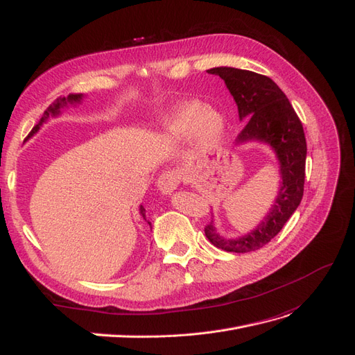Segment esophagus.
Masks as SVG:
<instances>
[{"instance_id": "1", "label": "esophagus", "mask_w": 355, "mask_h": 355, "mask_svg": "<svg viewBox=\"0 0 355 355\" xmlns=\"http://www.w3.org/2000/svg\"><path fill=\"white\" fill-rule=\"evenodd\" d=\"M180 180H181V177H180L177 171L169 169V171H165V173L159 175L156 184H157V189L161 190L164 194H169L178 187Z\"/></svg>"}]
</instances>
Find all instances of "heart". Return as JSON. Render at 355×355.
<instances>
[{"label": "heart", "instance_id": "b5f03b06", "mask_svg": "<svg viewBox=\"0 0 355 355\" xmlns=\"http://www.w3.org/2000/svg\"><path fill=\"white\" fill-rule=\"evenodd\" d=\"M169 130L174 135L189 137L196 131L200 144L212 147L218 144L225 132V121L220 112L207 109L198 101L187 103L169 122Z\"/></svg>", "mask_w": 355, "mask_h": 355}]
</instances>
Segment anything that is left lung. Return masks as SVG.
<instances>
[{
  "label": "left lung",
  "mask_w": 355,
  "mask_h": 355,
  "mask_svg": "<svg viewBox=\"0 0 355 355\" xmlns=\"http://www.w3.org/2000/svg\"><path fill=\"white\" fill-rule=\"evenodd\" d=\"M208 72L224 79L237 105L240 119L248 118L237 141H266L280 161L283 181L279 196L257 230L239 239H224L215 232L212 223L205 227V234L214 246L227 252H250L271 242L301 203L305 181V134L291 101L268 76L234 67H214Z\"/></svg>",
  "instance_id": "8db88e82"
}]
</instances>
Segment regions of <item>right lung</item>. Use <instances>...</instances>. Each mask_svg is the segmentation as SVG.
Returning a JSON list of instances; mask_svg holds the SVG:
<instances>
[{
	"instance_id": "1",
	"label": "right lung",
	"mask_w": 355,
	"mask_h": 355,
	"mask_svg": "<svg viewBox=\"0 0 355 355\" xmlns=\"http://www.w3.org/2000/svg\"><path fill=\"white\" fill-rule=\"evenodd\" d=\"M81 98H83V94H69L67 97H59V98H55L51 105L45 109V112H44V115H42V118L40 119V122L35 125V127L32 128V131L29 132V135L28 137H31L32 134H35L38 130H40V125H42V122L47 119L50 115H57V113L60 112V107H63V106H66L67 103H79L81 101ZM146 209L143 208V207H140V214H141V216L143 218L146 220ZM148 225H150V223H148Z\"/></svg>"
}]
</instances>
